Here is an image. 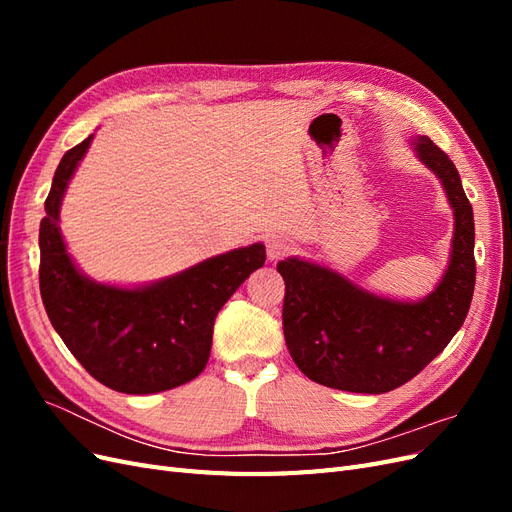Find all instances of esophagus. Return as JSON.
Listing matches in <instances>:
<instances>
[{
    "mask_svg": "<svg viewBox=\"0 0 512 512\" xmlns=\"http://www.w3.org/2000/svg\"><path fill=\"white\" fill-rule=\"evenodd\" d=\"M290 252V243L284 237H271L267 241V256L269 260H280Z\"/></svg>",
    "mask_w": 512,
    "mask_h": 512,
    "instance_id": "esophagus-1",
    "label": "esophagus"
}]
</instances>
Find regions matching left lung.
Masks as SVG:
<instances>
[{
  "instance_id": "8db88e82",
  "label": "left lung",
  "mask_w": 512,
  "mask_h": 512,
  "mask_svg": "<svg viewBox=\"0 0 512 512\" xmlns=\"http://www.w3.org/2000/svg\"><path fill=\"white\" fill-rule=\"evenodd\" d=\"M412 149L446 192L455 215L451 258L436 290L418 301L369 292L303 258L277 262L286 282L284 337L303 374L329 389L380 395L412 380L461 329L474 294V213L455 164L427 136Z\"/></svg>"
}]
</instances>
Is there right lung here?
Instances as JSON below:
<instances>
[{
    "mask_svg": "<svg viewBox=\"0 0 512 512\" xmlns=\"http://www.w3.org/2000/svg\"><path fill=\"white\" fill-rule=\"evenodd\" d=\"M94 134L66 151L40 222V294L53 329L91 376L128 395H149L194 380L211 354L213 322L250 273L265 265L252 243L164 280L111 286L74 265L59 230L61 200Z\"/></svg>",
    "mask_w": 512,
    "mask_h": 512,
    "instance_id": "add662e5",
    "label": "right lung"
}]
</instances>
